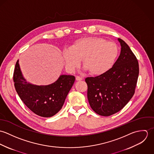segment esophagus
Wrapping results in <instances>:
<instances>
[{
    "mask_svg": "<svg viewBox=\"0 0 154 154\" xmlns=\"http://www.w3.org/2000/svg\"><path fill=\"white\" fill-rule=\"evenodd\" d=\"M76 80L78 81H82V78H81V77H80V76H76Z\"/></svg>",
    "mask_w": 154,
    "mask_h": 154,
    "instance_id": "1",
    "label": "esophagus"
}]
</instances>
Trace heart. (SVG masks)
Listing matches in <instances>:
<instances>
[{"instance_id":"b5f03b06","label":"heart","mask_w":154,"mask_h":154,"mask_svg":"<svg viewBox=\"0 0 154 154\" xmlns=\"http://www.w3.org/2000/svg\"><path fill=\"white\" fill-rule=\"evenodd\" d=\"M119 47L113 42L98 37H85L74 42L63 51L66 68L73 70L82 59L83 66L92 75L98 76L109 71L119 55Z\"/></svg>"}]
</instances>
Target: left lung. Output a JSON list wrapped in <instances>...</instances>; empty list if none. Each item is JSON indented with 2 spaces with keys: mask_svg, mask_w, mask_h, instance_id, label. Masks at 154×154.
I'll return each mask as SVG.
<instances>
[{
  "mask_svg": "<svg viewBox=\"0 0 154 154\" xmlns=\"http://www.w3.org/2000/svg\"><path fill=\"white\" fill-rule=\"evenodd\" d=\"M117 40L121 51L112 67L103 75L85 79L89 105L103 116L117 112L128 103L134 94L139 76L136 56L123 40Z\"/></svg>",
  "mask_w": 154,
  "mask_h": 154,
  "instance_id": "8db88e82",
  "label": "left lung"
}]
</instances>
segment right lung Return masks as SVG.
Listing matches in <instances>:
<instances>
[{
	"label": "right lung",
	"mask_w": 154,
	"mask_h": 154,
	"mask_svg": "<svg viewBox=\"0 0 154 154\" xmlns=\"http://www.w3.org/2000/svg\"><path fill=\"white\" fill-rule=\"evenodd\" d=\"M75 81L73 75H61L47 85L31 84L22 75L19 60L14 73L15 88L23 103L33 112L44 117H52L61 110Z\"/></svg>",
	"instance_id": "1"
}]
</instances>
